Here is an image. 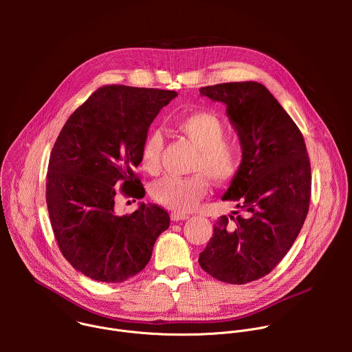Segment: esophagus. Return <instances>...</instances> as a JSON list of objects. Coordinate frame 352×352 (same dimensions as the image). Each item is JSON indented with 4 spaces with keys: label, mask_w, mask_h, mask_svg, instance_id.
<instances>
[{
    "label": "esophagus",
    "mask_w": 352,
    "mask_h": 352,
    "mask_svg": "<svg viewBox=\"0 0 352 352\" xmlns=\"http://www.w3.org/2000/svg\"><path fill=\"white\" fill-rule=\"evenodd\" d=\"M189 216L185 213H179V212H173L171 213V220L173 221H179V220H186Z\"/></svg>",
    "instance_id": "1"
}]
</instances>
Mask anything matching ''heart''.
<instances>
[{"label": "heart", "mask_w": 352, "mask_h": 352, "mask_svg": "<svg viewBox=\"0 0 352 352\" xmlns=\"http://www.w3.org/2000/svg\"><path fill=\"white\" fill-rule=\"evenodd\" d=\"M175 128L196 147L190 164V171L196 174L184 178L166 177L152 185L150 196L168 209L188 212L208 193L206 177L216 182L231 179L241 167L243 153L241 143L227 136L224 121L213 113L186 114L175 122ZM164 139L159 131H152L144 138L140 159L142 167L147 173L157 174L160 171Z\"/></svg>", "instance_id": "heart-1"}]
</instances>
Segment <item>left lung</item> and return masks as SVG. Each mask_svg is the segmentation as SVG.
I'll use <instances>...</instances> for the list:
<instances>
[{
	"mask_svg": "<svg viewBox=\"0 0 352 352\" xmlns=\"http://www.w3.org/2000/svg\"><path fill=\"white\" fill-rule=\"evenodd\" d=\"M199 91L227 104L243 153L223 196L239 210L216 221L199 265L220 281L246 284L283 261L305 223L312 186L307 144L262 83H219Z\"/></svg>",
	"mask_w": 352,
	"mask_h": 352,
	"instance_id": "8db88e82",
	"label": "left lung"
}]
</instances>
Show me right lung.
<instances>
[{
    "label": "right lung",
    "mask_w": 352,
    "mask_h": 352,
    "mask_svg": "<svg viewBox=\"0 0 352 352\" xmlns=\"http://www.w3.org/2000/svg\"><path fill=\"white\" fill-rule=\"evenodd\" d=\"M175 96L174 90L124 85L98 87L69 116L54 143L45 182L50 223L63 256L89 278L122 283L133 277L170 227L159 205H140L125 216H117L114 205L118 190L144 196L135 173L142 143Z\"/></svg>",
    "instance_id": "add662e5"
}]
</instances>
